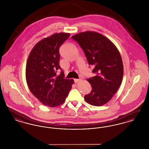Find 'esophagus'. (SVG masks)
I'll return each instance as SVG.
<instances>
[{
    "mask_svg": "<svg viewBox=\"0 0 149 149\" xmlns=\"http://www.w3.org/2000/svg\"><path fill=\"white\" fill-rule=\"evenodd\" d=\"M81 80V79H74V83H77L79 81H80Z\"/></svg>",
    "mask_w": 149,
    "mask_h": 149,
    "instance_id": "esophagus-1",
    "label": "esophagus"
}]
</instances>
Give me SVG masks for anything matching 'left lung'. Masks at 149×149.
I'll return each mask as SVG.
<instances>
[{"instance_id": "obj_1", "label": "left lung", "mask_w": 149, "mask_h": 149, "mask_svg": "<svg viewBox=\"0 0 149 149\" xmlns=\"http://www.w3.org/2000/svg\"><path fill=\"white\" fill-rule=\"evenodd\" d=\"M71 38L83 49L88 64L94 68L93 72L97 74L87 79L92 90L84 99L92 106H103L113 97L122 83L123 65L120 52L108 38L98 32L86 31Z\"/></svg>"}]
</instances>
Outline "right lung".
Listing matches in <instances>:
<instances>
[{
    "label": "right lung",
    "instance_id": "right-lung-1",
    "mask_svg": "<svg viewBox=\"0 0 149 149\" xmlns=\"http://www.w3.org/2000/svg\"><path fill=\"white\" fill-rule=\"evenodd\" d=\"M68 33H55L36 44L29 55L26 69V81L31 92L43 104L55 107L65 101L73 79H65L64 71L58 75L59 49L70 37Z\"/></svg>",
    "mask_w": 149,
    "mask_h": 149
}]
</instances>
